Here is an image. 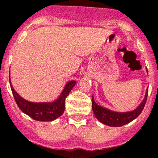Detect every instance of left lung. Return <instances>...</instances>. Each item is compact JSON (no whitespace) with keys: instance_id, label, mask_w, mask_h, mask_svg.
<instances>
[{"instance_id":"obj_1","label":"left lung","mask_w":158,"mask_h":158,"mask_svg":"<svg viewBox=\"0 0 158 158\" xmlns=\"http://www.w3.org/2000/svg\"><path fill=\"white\" fill-rule=\"evenodd\" d=\"M148 88L147 89L145 97H144L143 100L140 103V105L133 111L127 112H112L109 109L102 107V106L96 104L92 96L93 112H94V115L98 118V120H99L101 123L105 124V125L113 127H122V126H124L127 123H130V122L133 121V119H135V118L139 116V115L142 112L143 109L145 106L147 98H148Z\"/></svg>"}]
</instances>
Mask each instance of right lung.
<instances>
[{
	"label": "right lung",
	"instance_id": "1",
	"mask_svg": "<svg viewBox=\"0 0 158 158\" xmlns=\"http://www.w3.org/2000/svg\"><path fill=\"white\" fill-rule=\"evenodd\" d=\"M9 81L10 83V73ZM75 85V81L67 82L60 96L52 102H31L21 97L15 91L11 84L10 88L18 106L24 113L37 121L50 122L57 118L64 113L65 109V99Z\"/></svg>",
	"mask_w": 158,
	"mask_h": 158
}]
</instances>
